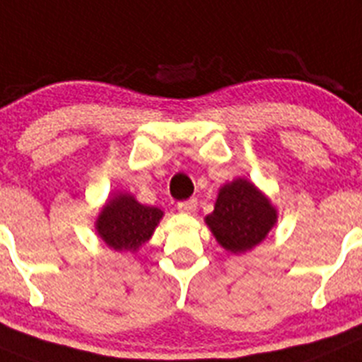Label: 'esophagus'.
Segmentation results:
<instances>
[{"label":"esophagus","instance_id":"obj_1","mask_svg":"<svg viewBox=\"0 0 362 362\" xmlns=\"http://www.w3.org/2000/svg\"><path fill=\"white\" fill-rule=\"evenodd\" d=\"M197 205H198V202L194 200V198H191V200L180 202V204H178L177 207H178V211H180V213H185V214H193L194 211H197Z\"/></svg>","mask_w":362,"mask_h":362}]
</instances>
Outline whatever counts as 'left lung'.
<instances>
[{"mask_svg":"<svg viewBox=\"0 0 362 362\" xmlns=\"http://www.w3.org/2000/svg\"><path fill=\"white\" fill-rule=\"evenodd\" d=\"M205 223L227 252L243 254L269 236L278 223V209L252 182L240 177L218 189L214 211Z\"/></svg>","mask_w":362,"mask_h":362,"instance_id":"8db88e82","label":"left lung"}]
</instances>
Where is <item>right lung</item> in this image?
<instances>
[{
	"label": "right lung",
	"instance_id": "1",
	"mask_svg": "<svg viewBox=\"0 0 362 362\" xmlns=\"http://www.w3.org/2000/svg\"><path fill=\"white\" fill-rule=\"evenodd\" d=\"M164 211L144 205L129 193L108 197L95 220L99 238L117 252H136L160 223Z\"/></svg>",
	"mask_w": 362,
	"mask_h": 362
}]
</instances>
